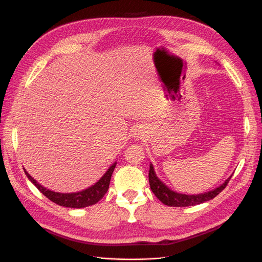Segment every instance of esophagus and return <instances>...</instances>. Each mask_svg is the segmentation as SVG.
I'll return each mask as SVG.
<instances>
[{
    "mask_svg": "<svg viewBox=\"0 0 262 262\" xmlns=\"http://www.w3.org/2000/svg\"><path fill=\"white\" fill-rule=\"evenodd\" d=\"M134 135H135L136 137H139V136H141V135H142V129H140V128H136V129L134 130Z\"/></svg>",
    "mask_w": 262,
    "mask_h": 262,
    "instance_id": "esophagus-1",
    "label": "esophagus"
}]
</instances>
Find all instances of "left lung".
Returning a JSON list of instances; mask_svg holds the SVG:
<instances>
[{"label": "left lung", "mask_w": 262, "mask_h": 262, "mask_svg": "<svg viewBox=\"0 0 262 262\" xmlns=\"http://www.w3.org/2000/svg\"><path fill=\"white\" fill-rule=\"evenodd\" d=\"M230 178H231V176L223 183V185L215 188L214 190H211L209 192H205V193L196 194V195H188V194L177 193V192L170 190L156 176V173L154 171L152 163L149 164V172H148L149 187H150V189H152L153 193L156 195V198L161 203H163L167 206H170V207H187V206H194V205L202 204L204 202L210 201V200L214 199L220 193V192L225 189Z\"/></svg>", "instance_id": "8db88e82"}]
</instances>
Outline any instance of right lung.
I'll return each instance as SVG.
<instances>
[{
    "label": "right lung",
    "instance_id": "obj_1",
    "mask_svg": "<svg viewBox=\"0 0 262 262\" xmlns=\"http://www.w3.org/2000/svg\"><path fill=\"white\" fill-rule=\"evenodd\" d=\"M116 164L117 162H115L113 166L108 169V171L103 175V177L95 185L89 187L86 190L75 192V193H59V192L51 191L42 187L40 184H38L25 170L24 172L27 178H29L41 193L45 194V196H47L50 201L54 202L55 204H57L59 206H63V207L84 208L96 204L106 194V192L108 191V188H109L110 180H112L113 172L116 168Z\"/></svg>",
    "mask_w": 262,
    "mask_h": 262
}]
</instances>
